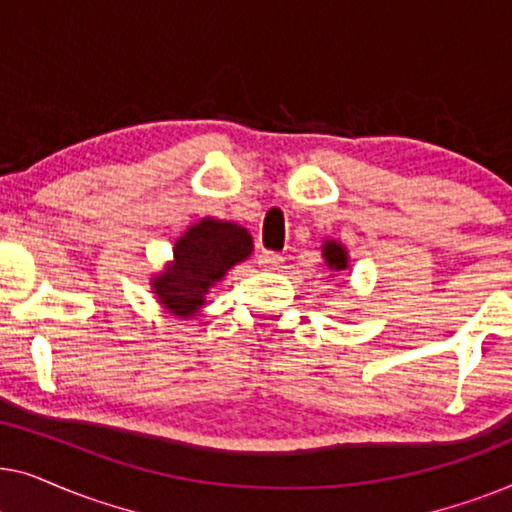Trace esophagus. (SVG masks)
Segmentation results:
<instances>
[{"instance_id":"obj_1","label":"esophagus","mask_w":512,"mask_h":512,"mask_svg":"<svg viewBox=\"0 0 512 512\" xmlns=\"http://www.w3.org/2000/svg\"><path fill=\"white\" fill-rule=\"evenodd\" d=\"M282 263L284 256L277 254V251H261V254H258V265H261L263 270H277L282 268Z\"/></svg>"}]
</instances>
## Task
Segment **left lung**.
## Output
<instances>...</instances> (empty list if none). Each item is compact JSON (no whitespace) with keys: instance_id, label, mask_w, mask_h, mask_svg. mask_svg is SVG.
Segmentation results:
<instances>
[{"instance_id":"left-lung-1","label":"left lung","mask_w":512,"mask_h":512,"mask_svg":"<svg viewBox=\"0 0 512 512\" xmlns=\"http://www.w3.org/2000/svg\"><path fill=\"white\" fill-rule=\"evenodd\" d=\"M321 251H324V258H326V265L331 268V272H342L349 268V258H347V249L342 247L340 242L335 240H326L324 247H321Z\"/></svg>"}]
</instances>
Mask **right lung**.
<instances>
[{
  "instance_id": "add662e5",
  "label": "right lung",
  "mask_w": 512,
  "mask_h": 512,
  "mask_svg": "<svg viewBox=\"0 0 512 512\" xmlns=\"http://www.w3.org/2000/svg\"><path fill=\"white\" fill-rule=\"evenodd\" d=\"M254 251L249 230L230 221L200 219L174 244V258L151 279L153 293L167 314L193 317L205 305L209 289L233 265Z\"/></svg>"
}]
</instances>
